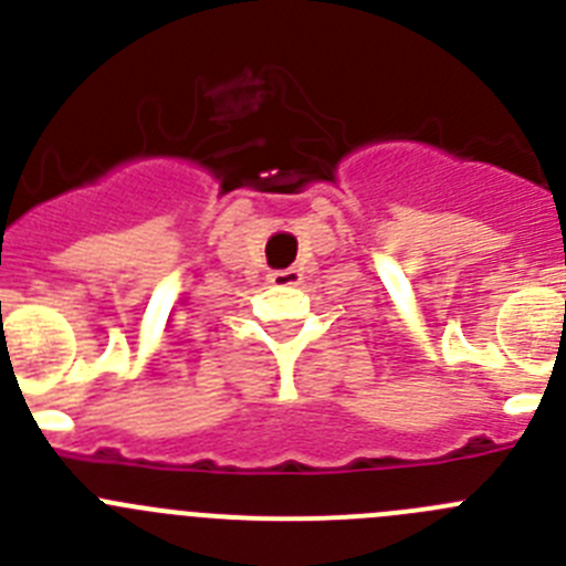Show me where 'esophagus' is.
Wrapping results in <instances>:
<instances>
[{
  "label": "esophagus",
  "mask_w": 566,
  "mask_h": 566,
  "mask_svg": "<svg viewBox=\"0 0 566 566\" xmlns=\"http://www.w3.org/2000/svg\"><path fill=\"white\" fill-rule=\"evenodd\" d=\"M269 283H274V286H300L303 283V272L300 269H274L269 274Z\"/></svg>",
  "instance_id": "esophagus-1"
}]
</instances>
